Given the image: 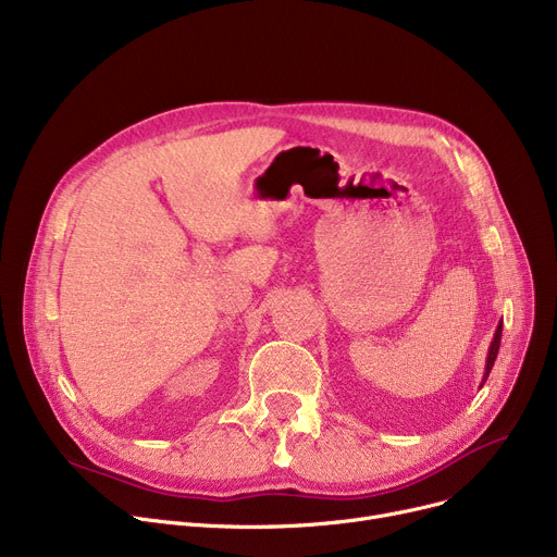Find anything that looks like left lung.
<instances>
[{
  "mask_svg": "<svg viewBox=\"0 0 557 557\" xmlns=\"http://www.w3.org/2000/svg\"><path fill=\"white\" fill-rule=\"evenodd\" d=\"M499 344H502V321H499L497 331H495V337H493V342H490V348H487V359H485V373H483V382L487 380L490 371H493V367H495V359H497V352H499ZM483 382H481V386H483Z\"/></svg>",
  "mask_w": 557,
  "mask_h": 557,
  "instance_id": "1",
  "label": "left lung"
}]
</instances>
